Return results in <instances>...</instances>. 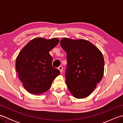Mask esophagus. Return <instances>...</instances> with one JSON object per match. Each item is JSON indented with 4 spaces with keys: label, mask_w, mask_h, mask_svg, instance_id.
<instances>
[{
    "label": "esophagus",
    "mask_w": 123,
    "mask_h": 123,
    "mask_svg": "<svg viewBox=\"0 0 123 123\" xmlns=\"http://www.w3.org/2000/svg\"><path fill=\"white\" fill-rule=\"evenodd\" d=\"M58 69L60 70V72H61V73H62V71H63V68H62V67H61V66L59 67L58 68Z\"/></svg>",
    "instance_id": "esophagus-1"
}]
</instances>
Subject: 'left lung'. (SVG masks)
<instances>
[{"instance_id": "obj_1", "label": "left lung", "mask_w": 123, "mask_h": 123, "mask_svg": "<svg viewBox=\"0 0 123 123\" xmlns=\"http://www.w3.org/2000/svg\"><path fill=\"white\" fill-rule=\"evenodd\" d=\"M67 53L66 83L75 98L87 97L100 82L104 72L101 51L89 41L64 37L60 41Z\"/></svg>"}]
</instances>
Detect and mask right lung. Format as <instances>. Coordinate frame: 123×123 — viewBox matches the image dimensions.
I'll return each instance as SVG.
<instances>
[{
	"mask_svg": "<svg viewBox=\"0 0 123 123\" xmlns=\"http://www.w3.org/2000/svg\"><path fill=\"white\" fill-rule=\"evenodd\" d=\"M59 43L58 38L37 37L30 41L19 52L15 67L19 80L28 92L39 95L48 91L60 74L52 65L49 52Z\"/></svg>",
	"mask_w": 123,
	"mask_h": 123,
	"instance_id": "1",
	"label": "right lung"
}]
</instances>
